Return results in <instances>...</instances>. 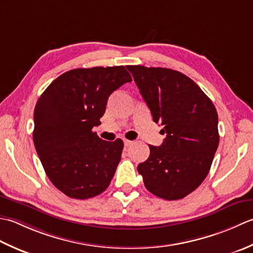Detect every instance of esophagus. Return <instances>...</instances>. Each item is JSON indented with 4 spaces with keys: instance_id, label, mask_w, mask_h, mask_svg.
I'll list each match as a JSON object with an SVG mask.
<instances>
[{
    "instance_id": "34e87169",
    "label": "esophagus",
    "mask_w": 253,
    "mask_h": 253,
    "mask_svg": "<svg viewBox=\"0 0 253 253\" xmlns=\"http://www.w3.org/2000/svg\"><path fill=\"white\" fill-rule=\"evenodd\" d=\"M132 144H133V141H130V140H125V146H126V147L131 146Z\"/></svg>"
}]
</instances>
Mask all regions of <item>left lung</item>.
<instances>
[{
    "label": "left lung",
    "mask_w": 253,
    "mask_h": 253,
    "mask_svg": "<svg viewBox=\"0 0 253 253\" xmlns=\"http://www.w3.org/2000/svg\"><path fill=\"white\" fill-rule=\"evenodd\" d=\"M152 112L166 133L161 146H149V157L138 164L149 192L164 200H180L208 176L218 147V116L212 100L194 82L166 68L127 65Z\"/></svg>",
    "instance_id": "left-lung-1"
}]
</instances>
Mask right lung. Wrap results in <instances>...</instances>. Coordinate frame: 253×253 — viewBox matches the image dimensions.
Returning a JSON list of instances; mask_svg holds the SVG:
<instances>
[{"mask_svg":"<svg viewBox=\"0 0 253 253\" xmlns=\"http://www.w3.org/2000/svg\"><path fill=\"white\" fill-rule=\"evenodd\" d=\"M132 82L125 66H97L65 72L36 104L34 144L45 173L69 198L85 200L105 191L121 159L123 142L101 140L108 98Z\"/></svg>","mask_w":253,"mask_h":253,"instance_id":"add662e5","label":"right lung"}]
</instances>
